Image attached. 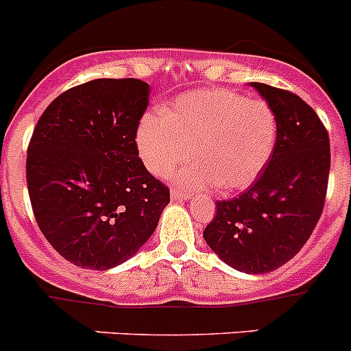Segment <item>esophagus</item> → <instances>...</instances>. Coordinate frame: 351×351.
<instances>
[{
	"mask_svg": "<svg viewBox=\"0 0 351 351\" xmlns=\"http://www.w3.org/2000/svg\"><path fill=\"white\" fill-rule=\"evenodd\" d=\"M170 198H172L173 202L189 200V198H191V193L181 191V189H172V193H170Z\"/></svg>",
	"mask_w": 351,
	"mask_h": 351,
	"instance_id": "34e87169",
	"label": "esophagus"
}]
</instances>
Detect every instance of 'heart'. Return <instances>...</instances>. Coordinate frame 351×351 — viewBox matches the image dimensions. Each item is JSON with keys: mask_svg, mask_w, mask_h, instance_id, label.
Segmentation results:
<instances>
[{"mask_svg": "<svg viewBox=\"0 0 351 351\" xmlns=\"http://www.w3.org/2000/svg\"><path fill=\"white\" fill-rule=\"evenodd\" d=\"M278 121L266 102L230 90H198L176 99L163 114L141 120L136 144L144 167L165 178L179 163H193L176 176L189 188L215 182L221 191L245 189L265 170L275 149Z\"/></svg>", "mask_w": 351, "mask_h": 351, "instance_id": "heart-1", "label": "heart"}]
</instances>
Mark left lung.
I'll return each mask as SVG.
<instances>
[{
	"mask_svg": "<svg viewBox=\"0 0 351 351\" xmlns=\"http://www.w3.org/2000/svg\"><path fill=\"white\" fill-rule=\"evenodd\" d=\"M275 112L278 136L268 165L242 195L217 202L207 245L231 268L263 275L303 249L326 202L329 134L317 112L287 90L250 83Z\"/></svg>",
	"mask_w": 351,
	"mask_h": 351,
	"instance_id": "obj_1",
	"label": "left lung"
}]
</instances>
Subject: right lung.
<instances>
[{
    "mask_svg": "<svg viewBox=\"0 0 351 351\" xmlns=\"http://www.w3.org/2000/svg\"><path fill=\"white\" fill-rule=\"evenodd\" d=\"M149 95L136 78L92 80L51 101L34 127L25 163L34 217L80 268L104 271L130 259L170 202L136 144Z\"/></svg>",
    "mask_w": 351,
    "mask_h": 351,
    "instance_id": "obj_1",
    "label": "right lung"
}]
</instances>
